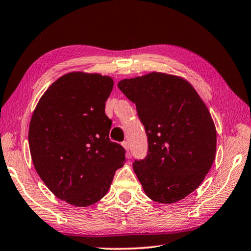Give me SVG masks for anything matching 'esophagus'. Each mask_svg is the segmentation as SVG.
Instances as JSON below:
<instances>
[{"label":"esophagus","instance_id":"34e87169","mask_svg":"<svg viewBox=\"0 0 251 251\" xmlns=\"http://www.w3.org/2000/svg\"><path fill=\"white\" fill-rule=\"evenodd\" d=\"M122 146H124V148L125 150L126 151V158L127 159H131V157H132V155H131V152H130V146H129V143L127 142H122Z\"/></svg>","mask_w":251,"mask_h":251}]
</instances>
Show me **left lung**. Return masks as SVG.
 Returning <instances> with one entry per match:
<instances>
[{
  "label": "left lung",
  "instance_id": "1",
  "mask_svg": "<svg viewBox=\"0 0 251 251\" xmlns=\"http://www.w3.org/2000/svg\"><path fill=\"white\" fill-rule=\"evenodd\" d=\"M148 140L133 169L151 201L173 203L201 185L216 158L217 130L206 104L184 78L162 73L124 79Z\"/></svg>",
  "mask_w": 251,
  "mask_h": 251
}]
</instances>
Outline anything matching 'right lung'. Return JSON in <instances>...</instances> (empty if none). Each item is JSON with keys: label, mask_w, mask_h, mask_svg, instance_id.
<instances>
[{"label": "right lung", "mask_w": 251, "mask_h": 251, "mask_svg": "<svg viewBox=\"0 0 251 251\" xmlns=\"http://www.w3.org/2000/svg\"><path fill=\"white\" fill-rule=\"evenodd\" d=\"M114 80L108 75L69 73L45 91L29 126V147L41 180L73 206L100 201L125 165L126 151L111 142L105 114Z\"/></svg>", "instance_id": "add662e5"}]
</instances>
